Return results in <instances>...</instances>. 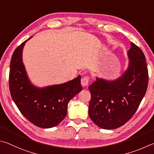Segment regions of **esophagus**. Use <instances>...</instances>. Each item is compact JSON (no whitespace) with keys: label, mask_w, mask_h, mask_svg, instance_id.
<instances>
[{"label":"esophagus","mask_w":154,"mask_h":154,"mask_svg":"<svg viewBox=\"0 0 154 154\" xmlns=\"http://www.w3.org/2000/svg\"><path fill=\"white\" fill-rule=\"evenodd\" d=\"M89 77L88 76H85L83 77L81 79V85L82 87H87L89 84Z\"/></svg>","instance_id":"esophagus-1"}]
</instances>
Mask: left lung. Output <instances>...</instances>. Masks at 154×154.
I'll use <instances>...</instances> for the list:
<instances>
[{
  "label": "left lung",
  "instance_id": "1",
  "mask_svg": "<svg viewBox=\"0 0 154 154\" xmlns=\"http://www.w3.org/2000/svg\"><path fill=\"white\" fill-rule=\"evenodd\" d=\"M127 69L119 78H96L89 86L91 99L88 114L99 127L115 129L125 125L137 111L146 93L148 69L141 48L131 42Z\"/></svg>",
  "mask_w": 154,
  "mask_h": 154
}]
</instances>
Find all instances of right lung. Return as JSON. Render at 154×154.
I'll return each mask as SVG.
<instances>
[{
    "label": "right lung",
    "mask_w": 154,
    "mask_h": 154,
    "mask_svg": "<svg viewBox=\"0 0 154 154\" xmlns=\"http://www.w3.org/2000/svg\"><path fill=\"white\" fill-rule=\"evenodd\" d=\"M24 41L13 53L10 63L9 89L11 97L26 119L40 128L57 126L67 112L70 99L82 90L81 76L60 85L38 87L29 80L22 60Z\"/></svg>",
    "instance_id": "obj_1"
}]
</instances>
